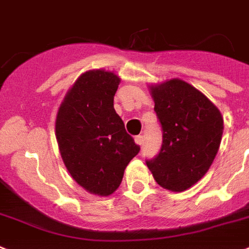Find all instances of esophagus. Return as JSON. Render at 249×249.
<instances>
[{"mask_svg":"<svg viewBox=\"0 0 249 249\" xmlns=\"http://www.w3.org/2000/svg\"><path fill=\"white\" fill-rule=\"evenodd\" d=\"M135 142L137 143V145L142 146V143H143V136L139 135V136H136L135 137Z\"/></svg>","mask_w":249,"mask_h":249,"instance_id":"34e87169","label":"esophagus"}]
</instances>
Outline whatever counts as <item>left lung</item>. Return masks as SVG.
Returning <instances> with one entry per match:
<instances>
[{
    "label": "left lung",
    "instance_id": "left-lung-1",
    "mask_svg": "<svg viewBox=\"0 0 249 249\" xmlns=\"http://www.w3.org/2000/svg\"><path fill=\"white\" fill-rule=\"evenodd\" d=\"M162 128V146L147 160L154 179L170 191H184L209 170L219 150L223 117L196 88L181 79L150 87Z\"/></svg>",
    "mask_w": 249,
    "mask_h": 249
}]
</instances>
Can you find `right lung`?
<instances>
[{"mask_svg": "<svg viewBox=\"0 0 249 249\" xmlns=\"http://www.w3.org/2000/svg\"><path fill=\"white\" fill-rule=\"evenodd\" d=\"M120 82L103 69L83 73L68 90L55 121L64 165L82 188L101 196L117 190L140 151L114 110Z\"/></svg>", "mask_w": 249, "mask_h": 249, "instance_id": "add662e5", "label": "right lung"}]
</instances>
